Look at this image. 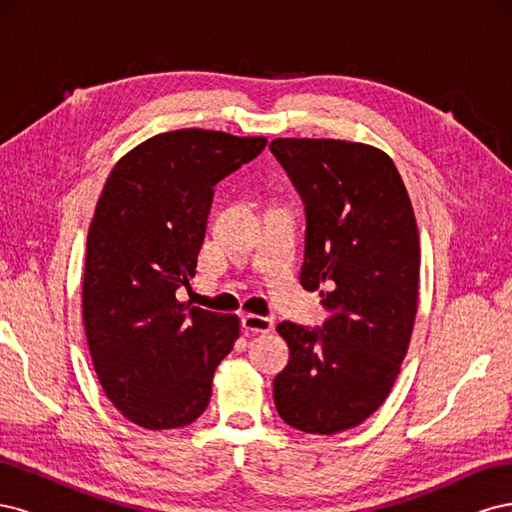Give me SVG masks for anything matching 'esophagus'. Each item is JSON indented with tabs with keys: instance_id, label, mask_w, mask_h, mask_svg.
<instances>
[{
	"instance_id": "1",
	"label": "esophagus",
	"mask_w": 512,
	"mask_h": 512,
	"mask_svg": "<svg viewBox=\"0 0 512 512\" xmlns=\"http://www.w3.org/2000/svg\"><path fill=\"white\" fill-rule=\"evenodd\" d=\"M243 329L252 331V333H269V331H273V318L258 316V314H245Z\"/></svg>"
}]
</instances>
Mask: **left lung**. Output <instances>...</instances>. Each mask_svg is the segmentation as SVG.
Returning <instances> with one entry per match:
<instances>
[{
    "instance_id": "8db88e82",
    "label": "left lung",
    "mask_w": 512,
    "mask_h": 512,
    "mask_svg": "<svg viewBox=\"0 0 512 512\" xmlns=\"http://www.w3.org/2000/svg\"><path fill=\"white\" fill-rule=\"evenodd\" d=\"M273 156L305 200L301 286L320 290L324 331L277 324L290 361L273 380L277 414L305 433L361 425L389 397L418 307L421 245L389 153L337 138H275Z\"/></svg>"
}]
</instances>
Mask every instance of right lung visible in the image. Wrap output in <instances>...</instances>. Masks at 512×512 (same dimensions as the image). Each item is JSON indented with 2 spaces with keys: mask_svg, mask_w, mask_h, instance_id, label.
Returning <instances> with one entry per match:
<instances>
[{
  "mask_svg": "<svg viewBox=\"0 0 512 512\" xmlns=\"http://www.w3.org/2000/svg\"><path fill=\"white\" fill-rule=\"evenodd\" d=\"M265 145V136L162 132L119 158L104 183L87 232L83 324L104 395L138 427L194 423L239 339V316L175 292L196 275L213 185Z\"/></svg>",
  "mask_w": 512,
  "mask_h": 512,
  "instance_id": "1",
  "label": "right lung"
}]
</instances>
